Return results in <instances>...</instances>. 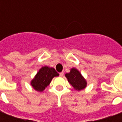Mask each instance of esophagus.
I'll return each instance as SVG.
<instances>
[{
	"mask_svg": "<svg viewBox=\"0 0 122 122\" xmlns=\"http://www.w3.org/2000/svg\"><path fill=\"white\" fill-rule=\"evenodd\" d=\"M63 74H64L63 72H60V73H59V76H60L61 77L63 76Z\"/></svg>",
	"mask_w": 122,
	"mask_h": 122,
	"instance_id": "esophagus-1",
	"label": "esophagus"
}]
</instances>
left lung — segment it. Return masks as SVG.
<instances>
[{"label": "left lung", "mask_w": 122, "mask_h": 122, "mask_svg": "<svg viewBox=\"0 0 122 122\" xmlns=\"http://www.w3.org/2000/svg\"><path fill=\"white\" fill-rule=\"evenodd\" d=\"M68 82L74 89L78 91L84 90L87 86V82L81 73L76 69L72 68L69 73L65 74Z\"/></svg>", "instance_id": "obj_1"}]
</instances>
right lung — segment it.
Here are the masks:
<instances>
[{"label":"right lung","mask_w":122,"mask_h":122,"mask_svg":"<svg viewBox=\"0 0 122 122\" xmlns=\"http://www.w3.org/2000/svg\"><path fill=\"white\" fill-rule=\"evenodd\" d=\"M55 69L47 66H42L32 80L30 84L37 92H42L50 84L53 78L58 76Z\"/></svg>","instance_id":"obj_1"}]
</instances>
